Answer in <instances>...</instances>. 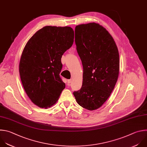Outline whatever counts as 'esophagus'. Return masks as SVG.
I'll return each mask as SVG.
<instances>
[{
    "instance_id": "34e87169",
    "label": "esophagus",
    "mask_w": 147,
    "mask_h": 147,
    "mask_svg": "<svg viewBox=\"0 0 147 147\" xmlns=\"http://www.w3.org/2000/svg\"><path fill=\"white\" fill-rule=\"evenodd\" d=\"M71 79L67 80V83H68V84H70V83H71Z\"/></svg>"
}]
</instances>
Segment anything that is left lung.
<instances>
[{
  "label": "left lung",
  "instance_id": "8db88e82",
  "mask_svg": "<svg viewBox=\"0 0 147 147\" xmlns=\"http://www.w3.org/2000/svg\"><path fill=\"white\" fill-rule=\"evenodd\" d=\"M75 42L83 80L81 89L73 94L80 106L93 111L105 103L114 89L119 72L118 50L109 32L94 22L76 26Z\"/></svg>",
  "mask_w": 147,
  "mask_h": 147
}]
</instances>
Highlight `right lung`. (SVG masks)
<instances>
[{"mask_svg":"<svg viewBox=\"0 0 147 147\" xmlns=\"http://www.w3.org/2000/svg\"><path fill=\"white\" fill-rule=\"evenodd\" d=\"M74 38L71 27L46 26L25 45L19 65L20 75L26 93L37 106L51 107L65 88L59 76L61 58L72 46Z\"/></svg>","mask_w":147,"mask_h":147,"instance_id":"1","label":"right lung"}]
</instances>
